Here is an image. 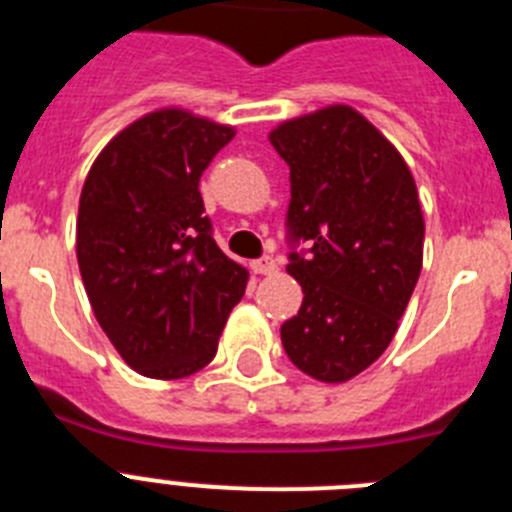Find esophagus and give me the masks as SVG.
<instances>
[{"label":"esophagus","instance_id":"34e87169","mask_svg":"<svg viewBox=\"0 0 512 512\" xmlns=\"http://www.w3.org/2000/svg\"><path fill=\"white\" fill-rule=\"evenodd\" d=\"M253 271H256V274H261V277H266V274H274V271H277V261L269 259V256H264V259L253 261Z\"/></svg>","mask_w":512,"mask_h":512}]
</instances>
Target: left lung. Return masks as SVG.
Segmentation results:
<instances>
[{
	"label": "left lung",
	"mask_w": 512,
	"mask_h": 512,
	"mask_svg": "<svg viewBox=\"0 0 512 512\" xmlns=\"http://www.w3.org/2000/svg\"><path fill=\"white\" fill-rule=\"evenodd\" d=\"M271 146L289 166V253L302 307L282 325L289 361L341 384L390 346L423 266L425 223L410 166L372 122L328 104L279 122Z\"/></svg>",
	"instance_id": "8db88e82"
}]
</instances>
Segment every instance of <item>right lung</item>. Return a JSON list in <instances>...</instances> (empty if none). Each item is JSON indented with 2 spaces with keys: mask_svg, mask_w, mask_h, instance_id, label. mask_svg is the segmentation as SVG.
Returning a JSON list of instances; mask_svg holds the SVG:
<instances>
[{
  "mask_svg": "<svg viewBox=\"0 0 512 512\" xmlns=\"http://www.w3.org/2000/svg\"><path fill=\"white\" fill-rule=\"evenodd\" d=\"M233 125L161 107L94 158L76 217V259L94 318L117 354L151 379H182L215 359L248 269L212 238L200 176Z\"/></svg>",
  "mask_w": 512,
  "mask_h": 512,
  "instance_id": "add662e5",
  "label": "right lung"
}]
</instances>
